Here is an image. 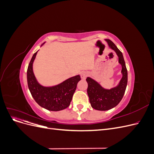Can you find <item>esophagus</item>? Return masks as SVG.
<instances>
[{
    "label": "esophagus",
    "instance_id": "esophagus-1",
    "mask_svg": "<svg viewBox=\"0 0 154 154\" xmlns=\"http://www.w3.org/2000/svg\"><path fill=\"white\" fill-rule=\"evenodd\" d=\"M87 76V73L85 71H83L80 73V76L82 80H85Z\"/></svg>",
    "mask_w": 154,
    "mask_h": 154
}]
</instances>
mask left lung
Returning <instances> with one entry per match:
<instances>
[{"mask_svg": "<svg viewBox=\"0 0 154 154\" xmlns=\"http://www.w3.org/2000/svg\"><path fill=\"white\" fill-rule=\"evenodd\" d=\"M106 41L109 47L114 50L118 56L119 63L122 66L123 77L119 85L110 89H105L93 79L89 77L87 78V94L90 103L92 108L97 110H108L118 105L124 96L128 82L127 69L122 53L110 40L106 39Z\"/></svg>", "mask_w": 154, "mask_h": 154, "instance_id": "left-lung-1", "label": "left lung"}]
</instances>
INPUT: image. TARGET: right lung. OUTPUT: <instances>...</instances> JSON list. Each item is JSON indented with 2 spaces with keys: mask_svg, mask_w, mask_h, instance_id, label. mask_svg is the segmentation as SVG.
I'll return each mask as SVG.
<instances>
[{
  "mask_svg": "<svg viewBox=\"0 0 154 154\" xmlns=\"http://www.w3.org/2000/svg\"><path fill=\"white\" fill-rule=\"evenodd\" d=\"M36 52L31 60L27 71V85L35 101L43 108L51 111H59L67 108L76 91L80 75L70 78L60 84L46 87L40 85L32 71V63L36 57Z\"/></svg>",
  "mask_w": 154,
  "mask_h": 154,
  "instance_id": "right-lung-1",
  "label": "right lung"
}]
</instances>
